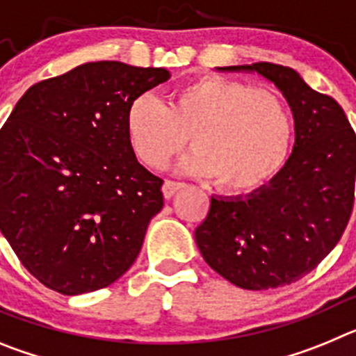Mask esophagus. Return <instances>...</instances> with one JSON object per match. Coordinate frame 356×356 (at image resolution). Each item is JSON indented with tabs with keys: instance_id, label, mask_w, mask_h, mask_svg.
Instances as JSON below:
<instances>
[{
	"instance_id": "obj_1",
	"label": "esophagus",
	"mask_w": 356,
	"mask_h": 356,
	"mask_svg": "<svg viewBox=\"0 0 356 356\" xmlns=\"http://www.w3.org/2000/svg\"><path fill=\"white\" fill-rule=\"evenodd\" d=\"M181 187H184V184H180V181L165 180V181H163V185H162L163 197H165V200H169V197H171L172 194H175L176 191H178V188H181Z\"/></svg>"
}]
</instances>
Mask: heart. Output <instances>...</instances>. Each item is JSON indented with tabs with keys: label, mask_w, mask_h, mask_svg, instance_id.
<instances>
[{
	"label": "heart",
	"mask_w": 356,
	"mask_h": 356,
	"mask_svg": "<svg viewBox=\"0 0 356 356\" xmlns=\"http://www.w3.org/2000/svg\"><path fill=\"white\" fill-rule=\"evenodd\" d=\"M127 135L137 159L162 171L191 144L187 172L217 176L226 193L250 194L284 169L294 139V118L280 94L222 76L181 85L168 106L135 97Z\"/></svg>",
	"instance_id": "obj_1"
}]
</instances>
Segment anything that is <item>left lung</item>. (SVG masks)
I'll list each match as a JSON object with an SVG mask.
<instances>
[{
    "mask_svg": "<svg viewBox=\"0 0 356 356\" xmlns=\"http://www.w3.org/2000/svg\"><path fill=\"white\" fill-rule=\"evenodd\" d=\"M219 71L259 72L282 90L296 143L284 169L262 188L212 197L194 232L205 262L248 291L284 287L316 269L337 246L355 203L356 135L333 97L291 67L257 62Z\"/></svg>",
    "mask_w": 356,
    "mask_h": 356,
    "instance_id": "obj_1",
    "label": "left lung"
}]
</instances>
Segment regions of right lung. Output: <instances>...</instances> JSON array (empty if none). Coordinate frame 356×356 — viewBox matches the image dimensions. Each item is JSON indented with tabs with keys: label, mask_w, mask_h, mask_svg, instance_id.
<instances>
[{
	"label": "right lung",
	"mask_w": 356,
	"mask_h": 356,
	"mask_svg": "<svg viewBox=\"0 0 356 356\" xmlns=\"http://www.w3.org/2000/svg\"><path fill=\"white\" fill-rule=\"evenodd\" d=\"M171 78L89 62L31 85L0 130V229L40 284L65 296L108 287L135 262L163 180L137 162L127 112Z\"/></svg>",
	"instance_id": "1"
}]
</instances>
